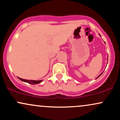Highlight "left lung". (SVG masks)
I'll return each instance as SVG.
<instances>
[{
	"instance_id": "obj_1",
	"label": "left lung",
	"mask_w": 120,
	"mask_h": 120,
	"mask_svg": "<svg viewBox=\"0 0 120 120\" xmlns=\"http://www.w3.org/2000/svg\"><path fill=\"white\" fill-rule=\"evenodd\" d=\"M102 73H103V72H102V73H101V74H100V75H99V76H98V77L96 78V79H97V78H98V77H99L100 76V75H101V74H102Z\"/></svg>"
}]
</instances>
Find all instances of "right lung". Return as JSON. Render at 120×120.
<instances>
[{"mask_svg":"<svg viewBox=\"0 0 120 120\" xmlns=\"http://www.w3.org/2000/svg\"><path fill=\"white\" fill-rule=\"evenodd\" d=\"M20 80H21L22 81H24L25 82H27V83H29L31 85H35V84H38L40 82H41L42 81V80L41 81H34V80H27V79H22V78H19Z\"/></svg>","mask_w":120,"mask_h":120,"instance_id":"1","label":"right lung"}]
</instances>
